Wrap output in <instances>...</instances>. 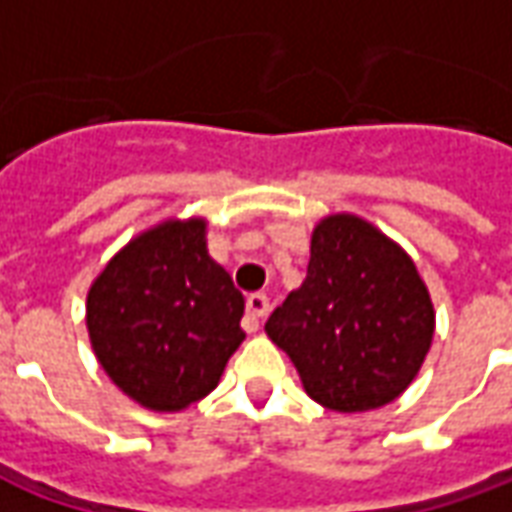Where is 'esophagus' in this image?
Instances as JSON below:
<instances>
[{
	"mask_svg": "<svg viewBox=\"0 0 512 512\" xmlns=\"http://www.w3.org/2000/svg\"><path fill=\"white\" fill-rule=\"evenodd\" d=\"M268 307H271V301H268L266 293H252L249 299H246V315H244V329L246 332H257L260 329V323L268 315Z\"/></svg>",
	"mask_w": 512,
	"mask_h": 512,
	"instance_id": "34e87169",
	"label": "esophagus"
}]
</instances>
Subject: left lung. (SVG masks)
I'll return each mask as SVG.
<instances>
[{"label": "left lung", "mask_w": 512, "mask_h": 512, "mask_svg": "<svg viewBox=\"0 0 512 512\" xmlns=\"http://www.w3.org/2000/svg\"><path fill=\"white\" fill-rule=\"evenodd\" d=\"M266 332L312 400L370 411L417 376L433 340V304L400 246L337 213L315 227L307 279L271 312Z\"/></svg>", "instance_id": "obj_1"}]
</instances>
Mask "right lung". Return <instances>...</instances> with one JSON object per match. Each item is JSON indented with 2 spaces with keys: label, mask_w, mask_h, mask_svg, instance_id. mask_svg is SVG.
I'll return each mask as SVG.
<instances>
[{
  "label": "right lung",
  "mask_w": 512,
  "mask_h": 512,
  "mask_svg": "<svg viewBox=\"0 0 512 512\" xmlns=\"http://www.w3.org/2000/svg\"><path fill=\"white\" fill-rule=\"evenodd\" d=\"M244 296L205 249V222H164L112 257L87 296L95 356L128 397L180 411L244 340Z\"/></svg>",
  "instance_id": "obj_1"
}]
</instances>
